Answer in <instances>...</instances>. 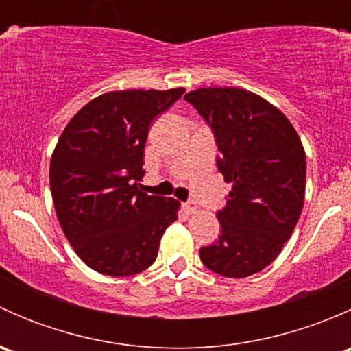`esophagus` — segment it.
Returning <instances> with one entry per match:
<instances>
[{
    "instance_id": "34e87169",
    "label": "esophagus",
    "mask_w": 351,
    "mask_h": 351,
    "mask_svg": "<svg viewBox=\"0 0 351 351\" xmlns=\"http://www.w3.org/2000/svg\"><path fill=\"white\" fill-rule=\"evenodd\" d=\"M183 208H185V210L189 212V214H195L198 207H197L195 202H185V204H183Z\"/></svg>"
}]
</instances>
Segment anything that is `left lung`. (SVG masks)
Segmentation results:
<instances>
[{"mask_svg": "<svg viewBox=\"0 0 351 351\" xmlns=\"http://www.w3.org/2000/svg\"><path fill=\"white\" fill-rule=\"evenodd\" d=\"M210 125L221 156L219 171L232 183L217 212L221 236L200 247L208 270L244 278L280 254L300 217L306 153L289 119L241 88H200L185 95Z\"/></svg>", "mask_w": 351, "mask_h": 351, "instance_id": "1", "label": "left lung"}]
</instances>
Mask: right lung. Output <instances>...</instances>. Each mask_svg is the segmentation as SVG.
<instances>
[{
  "label": "right lung",
  "mask_w": 351,
  "mask_h": 351,
  "mask_svg": "<svg viewBox=\"0 0 351 351\" xmlns=\"http://www.w3.org/2000/svg\"><path fill=\"white\" fill-rule=\"evenodd\" d=\"M185 88L110 91L67 123L51 158V193L59 224L95 271L129 277L149 268L176 221L175 198L139 190L151 122Z\"/></svg>",
  "instance_id": "1"
}]
</instances>
